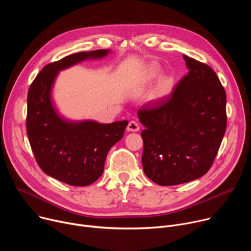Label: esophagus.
<instances>
[{"label": "esophagus", "mask_w": 251, "mask_h": 251, "mask_svg": "<svg viewBox=\"0 0 251 251\" xmlns=\"http://www.w3.org/2000/svg\"><path fill=\"white\" fill-rule=\"evenodd\" d=\"M139 129H140L139 124L136 121H130L127 126V131L129 132H137L139 131Z\"/></svg>", "instance_id": "esophagus-1"}]
</instances>
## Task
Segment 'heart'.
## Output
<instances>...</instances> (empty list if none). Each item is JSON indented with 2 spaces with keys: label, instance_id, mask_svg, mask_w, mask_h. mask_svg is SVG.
Listing matches in <instances>:
<instances>
[{
  "label": "heart",
  "instance_id": "1",
  "mask_svg": "<svg viewBox=\"0 0 251 251\" xmlns=\"http://www.w3.org/2000/svg\"><path fill=\"white\" fill-rule=\"evenodd\" d=\"M161 75H162L161 68L157 65H153L147 71L146 80L148 82H151V81L157 79L158 77H160ZM174 87H175V81H174L173 77H171L169 75L161 76L154 88L153 98L161 99V98L167 97L168 95H170L172 93V91L174 90Z\"/></svg>",
  "mask_w": 251,
  "mask_h": 251
}]
</instances>
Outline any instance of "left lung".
<instances>
[{
    "label": "left lung",
    "mask_w": 251,
    "mask_h": 251,
    "mask_svg": "<svg viewBox=\"0 0 251 251\" xmlns=\"http://www.w3.org/2000/svg\"><path fill=\"white\" fill-rule=\"evenodd\" d=\"M189 74L171 96L138 111L146 128L143 170L154 183L174 186L207 173L226 129V95L208 65L184 55Z\"/></svg>",
    "instance_id": "1"
}]
</instances>
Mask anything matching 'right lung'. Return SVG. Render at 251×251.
Listing matches in <instances>:
<instances>
[{"instance_id":"add662e5","label":"right lung","mask_w":251,"mask_h":251,"mask_svg":"<svg viewBox=\"0 0 251 251\" xmlns=\"http://www.w3.org/2000/svg\"><path fill=\"white\" fill-rule=\"evenodd\" d=\"M109 52L82 51L51 62L41 70L27 92L26 132L35 160L47 175L70 186H89L98 180L107 153L122 139L128 121L67 120L54 107L52 87L60 70L86 59L103 58Z\"/></svg>"}]
</instances>
